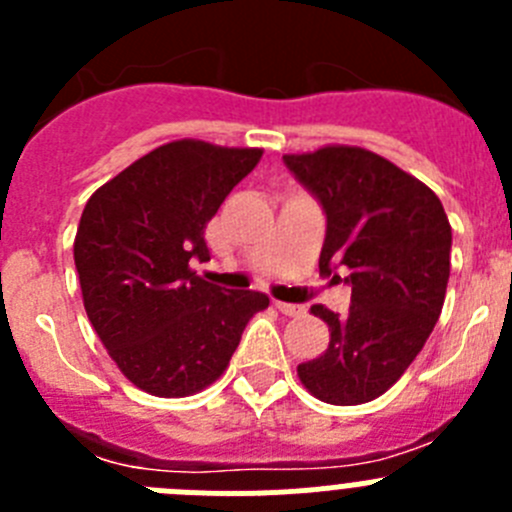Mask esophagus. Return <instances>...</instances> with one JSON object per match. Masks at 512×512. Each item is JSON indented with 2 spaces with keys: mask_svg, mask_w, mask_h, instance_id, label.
I'll return each instance as SVG.
<instances>
[{
  "mask_svg": "<svg viewBox=\"0 0 512 512\" xmlns=\"http://www.w3.org/2000/svg\"><path fill=\"white\" fill-rule=\"evenodd\" d=\"M274 307H277L282 315H289V318H297V315H305V307L302 305H292V302H274Z\"/></svg>",
  "mask_w": 512,
  "mask_h": 512,
  "instance_id": "esophagus-1",
  "label": "esophagus"
}]
</instances>
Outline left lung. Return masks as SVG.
Listing matches in <instances>:
<instances>
[{"label":"left lung","mask_w":512,"mask_h":512,"mask_svg":"<svg viewBox=\"0 0 512 512\" xmlns=\"http://www.w3.org/2000/svg\"><path fill=\"white\" fill-rule=\"evenodd\" d=\"M284 164L328 217L320 274L348 271L343 318L323 305L330 343L297 366L305 390L330 405H361L405 374L441 315L451 271V225L431 189L356 146L287 153Z\"/></svg>","instance_id":"obj_1"}]
</instances>
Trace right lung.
<instances>
[{
  "label": "right lung",
  "mask_w": 512,
  "mask_h": 512,
  "mask_svg": "<svg viewBox=\"0 0 512 512\" xmlns=\"http://www.w3.org/2000/svg\"><path fill=\"white\" fill-rule=\"evenodd\" d=\"M261 148L174 140L97 189L74 241L84 310L125 377L148 395L187 397L228 369L248 320L269 307L253 289L215 287L205 228Z\"/></svg>",
  "instance_id": "1"
}]
</instances>
